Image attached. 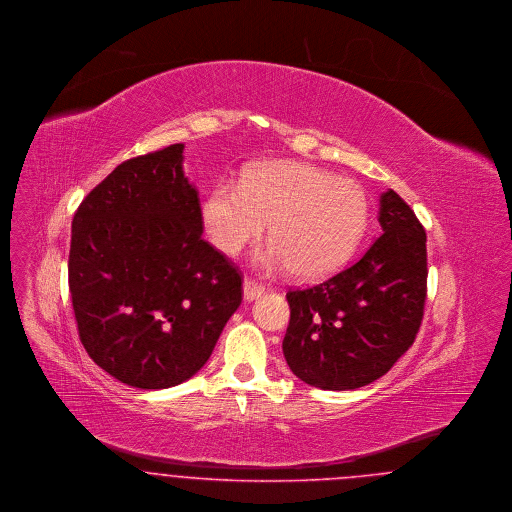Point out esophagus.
I'll return each mask as SVG.
<instances>
[{
  "instance_id": "34e87169",
  "label": "esophagus",
  "mask_w": 512,
  "mask_h": 512,
  "mask_svg": "<svg viewBox=\"0 0 512 512\" xmlns=\"http://www.w3.org/2000/svg\"><path fill=\"white\" fill-rule=\"evenodd\" d=\"M265 292V286L257 284L253 278L243 280V298L247 301L257 300Z\"/></svg>"
}]
</instances>
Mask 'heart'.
<instances>
[{
  "label": "heart",
  "mask_w": 512,
  "mask_h": 512,
  "mask_svg": "<svg viewBox=\"0 0 512 512\" xmlns=\"http://www.w3.org/2000/svg\"><path fill=\"white\" fill-rule=\"evenodd\" d=\"M369 218L365 189L305 162H267L241 185L222 181L201 205L212 245L236 257L269 224L272 243L257 255L265 271H294L305 280L329 276L360 245Z\"/></svg>",
  "instance_id": "b5f03b06"
}]
</instances>
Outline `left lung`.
Wrapping results in <instances>:
<instances>
[{"label":"left lung","mask_w":512,"mask_h":512,"mask_svg":"<svg viewBox=\"0 0 512 512\" xmlns=\"http://www.w3.org/2000/svg\"><path fill=\"white\" fill-rule=\"evenodd\" d=\"M383 234L321 284L286 294L282 352L303 383L352 391L383 377L414 344L427 294L425 230L392 189L381 195Z\"/></svg>","instance_id":"1"}]
</instances>
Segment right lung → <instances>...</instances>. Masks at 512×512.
<instances>
[{"label":"right lung","instance_id":"right-lung-1","mask_svg":"<svg viewBox=\"0 0 512 512\" xmlns=\"http://www.w3.org/2000/svg\"><path fill=\"white\" fill-rule=\"evenodd\" d=\"M183 145L120 166L71 224L69 292L91 360L156 391L193 377L241 303V272L203 240Z\"/></svg>","mask_w":512,"mask_h":512}]
</instances>
